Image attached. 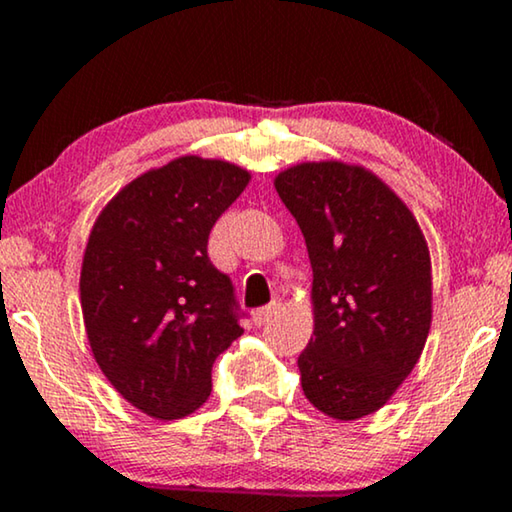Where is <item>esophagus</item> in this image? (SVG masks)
<instances>
[{
  "label": "esophagus",
  "instance_id": "34e87169",
  "mask_svg": "<svg viewBox=\"0 0 512 512\" xmlns=\"http://www.w3.org/2000/svg\"><path fill=\"white\" fill-rule=\"evenodd\" d=\"M279 303H270V305H265V307H258V310L254 312V324L256 326H263V324H268V321H272L279 314Z\"/></svg>",
  "mask_w": 512,
  "mask_h": 512
}]
</instances>
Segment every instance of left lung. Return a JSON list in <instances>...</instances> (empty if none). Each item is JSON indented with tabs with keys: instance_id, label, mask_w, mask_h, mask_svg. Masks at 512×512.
I'll return each instance as SVG.
<instances>
[{
	"instance_id": "1",
	"label": "left lung",
	"mask_w": 512,
	"mask_h": 512,
	"mask_svg": "<svg viewBox=\"0 0 512 512\" xmlns=\"http://www.w3.org/2000/svg\"><path fill=\"white\" fill-rule=\"evenodd\" d=\"M312 263L314 333L298 356L314 408L352 422L396 394L431 328V256L408 205L361 165L300 163L275 177Z\"/></svg>"
}]
</instances>
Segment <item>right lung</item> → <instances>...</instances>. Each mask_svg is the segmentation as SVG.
<instances>
[{
	"label": "right lung",
	"mask_w": 512,
	"mask_h": 512,
	"mask_svg": "<svg viewBox=\"0 0 512 512\" xmlns=\"http://www.w3.org/2000/svg\"><path fill=\"white\" fill-rule=\"evenodd\" d=\"M249 179L226 160L174 158L123 186L90 230L79 282L90 349L149 417L198 410L216 356L242 335L233 282L207 240Z\"/></svg>",
	"instance_id": "1"
}]
</instances>
